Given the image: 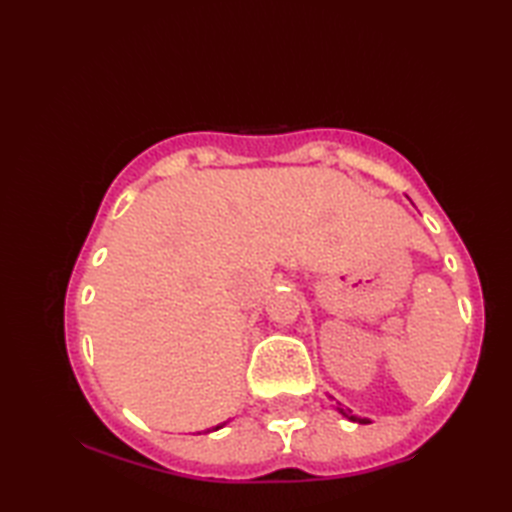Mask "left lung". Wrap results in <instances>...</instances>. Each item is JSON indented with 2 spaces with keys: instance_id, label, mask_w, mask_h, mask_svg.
<instances>
[{
  "instance_id": "obj_1",
  "label": "left lung",
  "mask_w": 512,
  "mask_h": 512,
  "mask_svg": "<svg viewBox=\"0 0 512 512\" xmlns=\"http://www.w3.org/2000/svg\"><path fill=\"white\" fill-rule=\"evenodd\" d=\"M336 409H339V413H341V416H343V418H347V420H352V422H358V424H367V422H369L367 418H358V416H354V413H352L350 409H343V407H336Z\"/></svg>"
}]
</instances>
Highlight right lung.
I'll return each mask as SVG.
<instances>
[{
	"label": "right lung",
	"instance_id": "1",
	"mask_svg": "<svg viewBox=\"0 0 512 512\" xmlns=\"http://www.w3.org/2000/svg\"><path fill=\"white\" fill-rule=\"evenodd\" d=\"M224 424H226V422H222V424H217V427H213L211 431H217V429H222V427H224Z\"/></svg>",
	"mask_w": 512,
	"mask_h": 512
}]
</instances>
